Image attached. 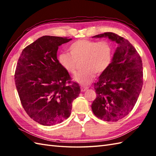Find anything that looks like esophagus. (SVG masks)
Returning <instances> with one entry per match:
<instances>
[{
  "instance_id": "34e87169",
  "label": "esophagus",
  "mask_w": 156,
  "mask_h": 156,
  "mask_svg": "<svg viewBox=\"0 0 156 156\" xmlns=\"http://www.w3.org/2000/svg\"><path fill=\"white\" fill-rule=\"evenodd\" d=\"M80 88H81V91L82 92H84L87 90V89L88 88V87H87V86H85V85H82L80 87Z\"/></svg>"
}]
</instances>
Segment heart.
Masks as SVG:
<instances>
[{
  "label": "heart",
  "instance_id": "heart-1",
  "mask_svg": "<svg viewBox=\"0 0 156 156\" xmlns=\"http://www.w3.org/2000/svg\"><path fill=\"white\" fill-rule=\"evenodd\" d=\"M68 51L69 54L62 53L59 55V64L68 74L74 75L81 63L82 69L74 80L84 85L90 83L96 74H101L107 70L114 55L113 48L107 40L78 39L68 46Z\"/></svg>",
  "mask_w": 156,
  "mask_h": 156
}]
</instances>
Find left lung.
<instances>
[{
	"mask_svg": "<svg viewBox=\"0 0 156 156\" xmlns=\"http://www.w3.org/2000/svg\"><path fill=\"white\" fill-rule=\"evenodd\" d=\"M102 37L115 41L119 47L111 66L94 84L97 97L92 110L98 118L115 122L127 116L136 103L143 86V64L127 39L111 32L94 36Z\"/></svg>",
	"mask_w": 156,
	"mask_h": 156,
	"instance_id": "8db88e82",
	"label": "left lung"
}]
</instances>
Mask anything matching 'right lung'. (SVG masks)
<instances>
[{
	"instance_id": "right-lung-1",
	"label": "right lung",
	"mask_w": 156,
	"mask_h": 156,
	"mask_svg": "<svg viewBox=\"0 0 156 156\" xmlns=\"http://www.w3.org/2000/svg\"><path fill=\"white\" fill-rule=\"evenodd\" d=\"M71 39L43 36L24 48L18 59L15 81L20 101L27 114L41 125L67 119L72 102L80 92L57 59L59 46Z\"/></svg>"
}]
</instances>
